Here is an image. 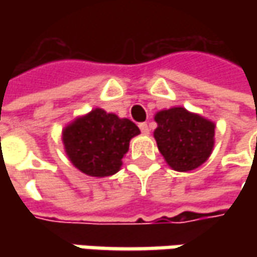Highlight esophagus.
<instances>
[{
  "label": "esophagus",
  "instance_id": "1",
  "mask_svg": "<svg viewBox=\"0 0 257 257\" xmlns=\"http://www.w3.org/2000/svg\"><path fill=\"white\" fill-rule=\"evenodd\" d=\"M139 127H140L142 133H144V134L150 133V127H149V124H147V123H140V124H139Z\"/></svg>",
  "mask_w": 257,
  "mask_h": 257
}]
</instances>
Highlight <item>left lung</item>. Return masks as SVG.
I'll return each mask as SVG.
<instances>
[{
	"mask_svg": "<svg viewBox=\"0 0 257 257\" xmlns=\"http://www.w3.org/2000/svg\"><path fill=\"white\" fill-rule=\"evenodd\" d=\"M154 139L167 164L177 172H189L203 164L212 153L214 124L183 107L156 114Z\"/></svg>",
	"mask_w": 257,
	"mask_h": 257,
	"instance_id": "left-lung-1",
	"label": "left lung"
}]
</instances>
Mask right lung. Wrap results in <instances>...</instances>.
I'll use <instances>...</instances> for the list:
<instances>
[{
    "instance_id": "1",
    "label": "right lung",
    "mask_w": 257,
    "mask_h": 257,
    "mask_svg": "<svg viewBox=\"0 0 257 257\" xmlns=\"http://www.w3.org/2000/svg\"><path fill=\"white\" fill-rule=\"evenodd\" d=\"M140 133L128 118L95 108L63 132L65 152L71 163L93 177H105L117 173L128 143Z\"/></svg>"
}]
</instances>
